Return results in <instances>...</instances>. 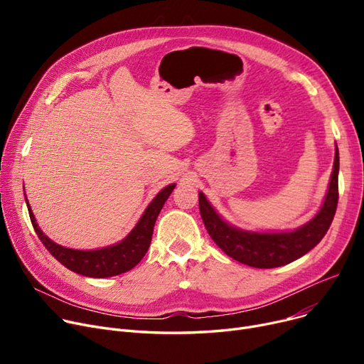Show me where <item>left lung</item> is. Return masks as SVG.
Wrapping results in <instances>:
<instances>
[{"label": "left lung", "instance_id": "obj_1", "mask_svg": "<svg viewBox=\"0 0 364 364\" xmlns=\"http://www.w3.org/2000/svg\"><path fill=\"white\" fill-rule=\"evenodd\" d=\"M338 172L339 153L335 147L333 171L323 200L316 217L292 232L257 233L246 232L224 221L215 209L199 193L200 217L209 236L228 257L255 269H274L289 264L311 251L328 233L338 205Z\"/></svg>", "mask_w": 364, "mask_h": 364}]
</instances>
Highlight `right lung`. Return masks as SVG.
Listing matches in <instances>:
<instances>
[{
    "label": "right lung",
    "mask_w": 364,
    "mask_h": 364,
    "mask_svg": "<svg viewBox=\"0 0 364 364\" xmlns=\"http://www.w3.org/2000/svg\"><path fill=\"white\" fill-rule=\"evenodd\" d=\"M176 188V184H169L155 196L146 211L143 213L141 218L132 228L131 233L121 240L117 245H112L107 247H102V250L94 251H80V250H70V247H65L62 245H57L50 237H47L40 227H38L35 217L31 211L29 202L26 199L29 217L32 221V225L35 228V233L40 237L43 245L47 247V251L63 264L66 269L70 272H75L78 274L87 276V277H95V279H105L118 276L122 273H127L132 267H136L141 258L146 255L153 235V227H155L156 218L161 213V209L172 190Z\"/></svg>",
    "instance_id": "1"
}]
</instances>
